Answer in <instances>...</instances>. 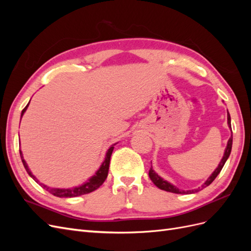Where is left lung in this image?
Listing matches in <instances>:
<instances>
[{
    "instance_id": "obj_1",
    "label": "left lung",
    "mask_w": 251,
    "mask_h": 251,
    "mask_svg": "<svg viewBox=\"0 0 251 251\" xmlns=\"http://www.w3.org/2000/svg\"><path fill=\"white\" fill-rule=\"evenodd\" d=\"M227 124H228L229 127L231 128L229 113L227 114ZM231 147H232V136L229 138L228 142H227V147H226L225 151H224V156H223V158H222V160L220 161V163H219V165H218V168L215 170L214 173L211 174V176H210L206 181H205V183H204L201 187H198L197 189H192V191H186V192H185V191H181V189H179V188H177L176 186H174L173 184H171L170 182H168L166 180H163L160 176H158V174L155 173V171L153 170V168H151V169H150V171H149V176H150L151 180L153 181V183H154L158 188L163 189V191H165V192H170V193H174V194H194V193H197V192L201 191V189L205 188L206 186H208V185L211 183V182L217 178V176L220 174V172L222 171V169H223V166H224L226 160H227V159H228V157H229V155H230Z\"/></svg>"
}]
</instances>
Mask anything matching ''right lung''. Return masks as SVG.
Instances as JSON below:
<instances>
[{"label": "right lung", "instance_id": "add662e5", "mask_svg": "<svg viewBox=\"0 0 251 251\" xmlns=\"http://www.w3.org/2000/svg\"><path fill=\"white\" fill-rule=\"evenodd\" d=\"M28 105H29V103L24 108V110L22 111L21 119H22L23 115H24V113L26 112ZM114 146H115V144H113V146L108 150L107 155H105V158H104V161L100 165V170H98L95 173L94 176L91 177L87 182H85V183L81 184L80 186H76V187H73V188H52V187H49V186L45 185L43 183H40L39 180L35 178V176H33V174L31 173V171L29 170L28 165H27V163L25 161L24 157H23V153H22L21 151H20V155H21V158H22V162H23V164H24L25 170L29 174V176L31 177L33 180H35V182H37V183H40L41 186H43L45 189H46V191H48L53 196L59 197V198H72V197H77V196H81V195H86V194H89V193H92V192L95 191V189H97L98 187H100L103 183L104 180L107 179V177H108L110 159H111L112 151L114 150Z\"/></svg>", "mask_w": 251, "mask_h": 251}]
</instances>
